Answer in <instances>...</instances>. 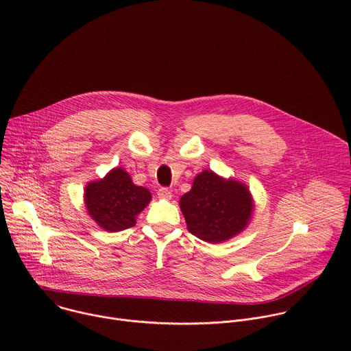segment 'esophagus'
Masks as SVG:
<instances>
[{
	"label": "esophagus",
	"mask_w": 351,
	"mask_h": 351,
	"mask_svg": "<svg viewBox=\"0 0 351 351\" xmlns=\"http://www.w3.org/2000/svg\"><path fill=\"white\" fill-rule=\"evenodd\" d=\"M157 194H158L160 198H164V199H171V198H172V191H171L168 187H161V189H158Z\"/></svg>",
	"instance_id": "34e87169"
}]
</instances>
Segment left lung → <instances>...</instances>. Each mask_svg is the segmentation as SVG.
<instances>
[{
  "label": "left lung",
  "instance_id": "8db88e82",
  "mask_svg": "<svg viewBox=\"0 0 351 351\" xmlns=\"http://www.w3.org/2000/svg\"><path fill=\"white\" fill-rule=\"evenodd\" d=\"M179 206L187 230L208 243H222L244 230L254 208L245 184L223 179L213 171L194 178L191 190L182 195Z\"/></svg>",
  "mask_w": 351,
  "mask_h": 351
}]
</instances>
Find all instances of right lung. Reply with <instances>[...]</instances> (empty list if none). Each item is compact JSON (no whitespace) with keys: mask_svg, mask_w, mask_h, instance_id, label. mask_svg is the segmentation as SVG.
I'll list each match as a JSON object with an SVG mask.
<instances>
[{"mask_svg":"<svg viewBox=\"0 0 351 351\" xmlns=\"http://www.w3.org/2000/svg\"><path fill=\"white\" fill-rule=\"evenodd\" d=\"M152 202V193L136 186L122 168H114L103 179L90 182L84 189L88 215L107 232H119L136 225L138 215Z\"/></svg>","mask_w":351,"mask_h":351,"instance_id":"1","label":"right lung"}]
</instances>
